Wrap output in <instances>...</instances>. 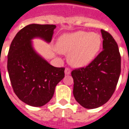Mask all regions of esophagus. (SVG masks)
Listing matches in <instances>:
<instances>
[{
	"instance_id": "esophagus-1",
	"label": "esophagus",
	"mask_w": 129,
	"mask_h": 129,
	"mask_svg": "<svg viewBox=\"0 0 129 129\" xmlns=\"http://www.w3.org/2000/svg\"><path fill=\"white\" fill-rule=\"evenodd\" d=\"M64 73L66 75H69L71 74V69L69 67H66L65 68V71H64Z\"/></svg>"
}]
</instances>
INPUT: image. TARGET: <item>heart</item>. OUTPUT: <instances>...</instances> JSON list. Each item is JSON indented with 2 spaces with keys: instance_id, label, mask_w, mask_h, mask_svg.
<instances>
[{
  "instance_id": "1",
  "label": "heart",
  "mask_w": 129,
  "mask_h": 129,
  "mask_svg": "<svg viewBox=\"0 0 129 129\" xmlns=\"http://www.w3.org/2000/svg\"><path fill=\"white\" fill-rule=\"evenodd\" d=\"M101 45L99 34L77 31L59 37L56 48L60 53L69 54L68 60L72 66L81 67L89 64L94 59Z\"/></svg>"
}]
</instances>
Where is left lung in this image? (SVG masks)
Returning a JSON list of instances; mask_svg holds the SVG:
<instances>
[{
  "mask_svg": "<svg viewBox=\"0 0 129 129\" xmlns=\"http://www.w3.org/2000/svg\"><path fill=\"white\" fill-rule=\"evenodd\" d=\"M103 51L85 67L74 69L73 94L83 107L96 108L108 101L121 73V55L113 36L101 29Z\"/></svg>",
  "mask_w": 129,
  "mask_h": 129,
  "instance_id": "8db88e82",
  "label": "left lung"
}]
</instances>
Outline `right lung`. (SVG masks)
<instances>
[{
  "instance_id": "add662e5",
  "label": "right lung",
  "mask_w": 129,
  "mask_h": 129,
  "mask_svg": "<svg viewBox=\"0 0 129 129\" xmlns=\"http://www.w3.org/2000/svg\"><path fill=\"white\" fill-rule=\"evenodd\" d=\"M55 25L30 24L19 30L11 43L8 71L12 87L18 98L31 106L47 104L55 87L64 77V67H55L36 53L31 40L40 37L50 42Z\"/></svg>"
}]
</instances>
